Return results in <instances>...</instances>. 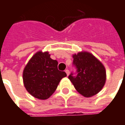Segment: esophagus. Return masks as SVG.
Segmentation results:
<instances>
[{"label":"esophagus","instance_id":"esophagus-1","mask_svg":"<svg viewBox=\"0 0 125 125\" xmlns=\"http://www.w3.org/2000/svg\"><path fill=\"white\" fill-rule=\"evenodd\" d=\"M65 72L66 73V74L67 76H69V71L68 70V69H66V70L65 71Z\"/></svg>","mask_w":125,"mask_h":125}]
</instances>
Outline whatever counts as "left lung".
Returning <instances> with one entry per match:
<instances>
[{
  "label": "left lung",
  "instance_id": "left-lung-1",
  "mask_svg": "<svg viewBox=\"0 0 125 125\" xmlns=\"http://www.w3.org/2000/svg\"><path fill=\"white\" fill-rule=\"evenodd\" d=\"M73 64L78 74L69 76V79L78 93L85 97H91L103 89L106 80L104 65L91 53L82 51L73 55Z\"/></svg>",
  "mask_w": 125,
  "mask_h": 125
}]
</instances>
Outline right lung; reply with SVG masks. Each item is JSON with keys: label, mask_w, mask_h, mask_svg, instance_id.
<instances>
[{"label": "right lung", "mask_w": 125, "mask_h": 125, "mask_svg": "<svg viewBox=\"0 0 125 125\" xmlns=\"http://www.w3.org/2000/svg\"><path fill=\"white\" fill-rule=\"evenodd\" d=\"M49 52L38 51L28 61L22 73L23 83L30 95L46 100L56 91L60 80L67 76L58 69V62L51 58Z\"/></svg>", "instance_id": "add662e5"}]
</instances>
